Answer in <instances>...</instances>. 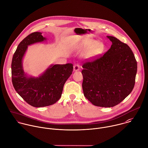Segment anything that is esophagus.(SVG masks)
Segmentation results:
<instances>
[{
	"mask_svg": "<svg viewBox=\"0 0 148 148\" xmlns=\"http://www.w3.org/2000/svg\"><path fill=\"white\" fill-rule=\"evenodd\" d=\"M80 65H78V64H76L74 65L73 66V71H79L80 70Z\"/></svg>",
	"mask_w": 148,
	"mask_h": 148,
	"instance_id": "1",
	"label": "esophagus"
}]
</instances>
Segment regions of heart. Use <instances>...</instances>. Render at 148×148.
I'll use <instances>...</instances> for the list:
<instances>
[{
  "label": "heart",
  "mask_w": 148,
  "mask_h": 148,
  "mask_svg": "<svg viewBox=\"0 0 148 148\" xmlns=\"http://www.w3.org/2000/svg\"><path fill=\"white\" fill-rule=\"evenodd\" d=\"M82 47L86 49L91 48L87 53V55L88 57H95L98 56L103 52L105 49V45L102 42H97L95 40H91L84 43L82 45Z\"/></svg>",
  "instance_id": "heart-1"
}]
</instances>
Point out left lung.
Here are the masks:
<instances>
[{
    "mask_svg": "<svg viewBox=\"0 0 148 148\" xmlns=\"http://www.w3.org/2000/svg\"><path fill=\"white\" fill-rule=\"evenodd\" d=\"M110 48L103 56L83 65L82 88L84 97L95 106L110 108L123 101L135 85L137 62L125 43L113 36Z\"/></svg>",
    "mask_w": 148,
    "mask_h": 148,
    "instance_id": "8db88e82",
    "label": "left lung"
}]
</instances>
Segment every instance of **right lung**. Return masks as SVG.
I'll list each match as a JSON object with an SVG mask.
<instances>
[{"label":"right lung","mask_w":148,"mask_h":148,"mask_svg":"<svg viewBox=\"0 0 148 148\" xmlns=\"http://www.w3.org/2000/svg\"><path fill=\"white\" fill-rule=\"evenodd\" d=\"M46 40L41 32L31 34L18 45L12 59V83L17 93L30 105L44 107L57 102L61 97L66 81L72 75L73 65H51L38 77L25 73L23 60L28 46Z\"/></svg>","instance_id":"add662e5"}]
</instances>
